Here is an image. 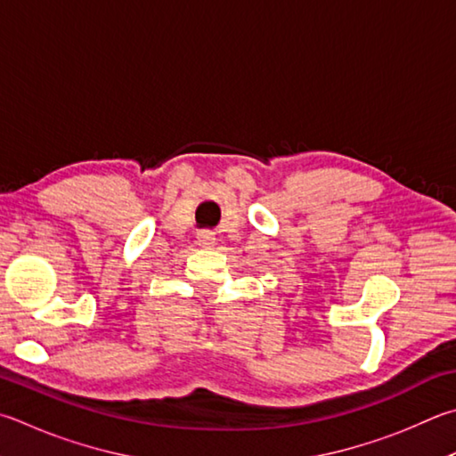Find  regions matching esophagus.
<instances>
[{"label": "esophagus", "mask_w": 456, "mask_h": 456, "mask_svg": "<svg viewBox=\"0 0 456 456\" xmlns=\"http://www.w3.org/2000/svg\"><path fill=\"white\" fill-rule=\"evenodd\" d=\"M197 243H200L203 249H213V247L217 245V237H215L211 231H201V233L197 235Z\"/></svg>", "instance_id": "esophagus-1"}]
</instances>
